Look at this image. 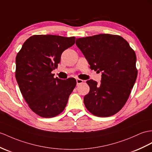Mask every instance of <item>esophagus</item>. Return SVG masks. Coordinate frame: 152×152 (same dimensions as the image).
Wrapping results in <instances>:
<instances>
[{
	"label": "esophagus",
	"mask_w": 152,
	"mask_h": 152,
	"mask_svg": "<svg viewBox=\"0 0 152 152\" xmlns=\"http://www.w3.org/2000/svg\"><path fill=\"white\" fill-rule=\"evenodd\" d=\"M76 81H77V85H79L80 84H82L84 82L83 80H81V79H77L76 80Z\"/></svg>",
	"instance_id": "obj_1"
}]
</instances>
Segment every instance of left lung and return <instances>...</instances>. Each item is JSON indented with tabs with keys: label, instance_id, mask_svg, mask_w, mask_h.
I'll return each instance as SVG.
<instances>
[{
	"label": "left lung",
	"instance_id": "1",
	"mask_svg": "<svg viewBox=\"0 0 152 152\" xmlns=\"http://www.w3.org/2000/svg\"><path fill=\"white\" fill-rule=\"evenodd\" d=\"M90 68L102 73L101 84L87 80L90 92L84 97L89 112L101 117L112 116L126 102L137 76L136 55L119 35L99 34L76 39Z\"/></svg>",
	"mask_w": 152,
	"mask_h": 152
}]
</instances>
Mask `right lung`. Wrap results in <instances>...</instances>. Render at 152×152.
<instances>
[{
    "label": "right lung",
    "instance_id": "right-lung-1",
    "mask_svg": "<svg viewBox=\"0 0 152 152\" xmlns=\"http://www.w3.org/2000/svg\"><path fill=\"white\" fill-rule=\"evenodd\" d=\"M75 37L53 35H33L16 57L15 77L29 107L38 115L50 118L60 114L76 86L74 78H54L63 51L72 46Z\"/></svg>",
    "mask_w": 152,
    "mask_h": 152
}]
</instances>
